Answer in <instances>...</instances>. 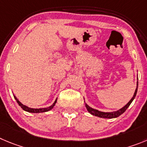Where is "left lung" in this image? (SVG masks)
Returning a JSON list of instances; mask_svg holds the SVG:
<instances>
[{
	"label": "left lung",
	"mask_w": 147,
	"mask_h": 147,
	"mask_svg": "<svg viewBox=\"0 0 147 147\" xmlns=\"http://www.w3.org/2000/svg\"><path fill=\"white\" fill-rule=\"evenodd\" d=\"M137 90H138V81H137V87H136V88L135 93H134V96L132 97V98L130 100L129 102L127 103L125 106H124L123 108H121V109H119V110L115 111V112H101V111H98V110H97V109H93V108L90 107H89L88 105L86 104V103L85 104V105H86L87 110L88 111L89 113H90L91 115H95V116H97V117H102V118H109V119L115 118V117H119L120 115H121L122 114L124 113V112H125L126 109L128 108V107L130 106V105H131V103H132V101H134V98H135L136 95V93H137Z\"/></svg>",
	"instance_id": "8db88e82"
}]
</instances>
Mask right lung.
<instances>
[{"label":"right lung","instance_id":"1","mask_svg":"<svg viewBox=\"0 0 147 147\" xmlns=\"http://www.w3.org/2000/svg\"><path fill=\"white\" fill-rule=\"evenodd\" d=\"M14 96V98L16 99V102L18 103V105H20V107H21L22 108V109H24V111H26V112H31V113H40V112H48V111L51 110V109H52L53 108V107L55 106V105H56V103H57V98L56 100H55L54 103H53V105H51V106L49 107H46V108H40V109H34V108H30V107H28L25 106V105H22L21 102H20L19 100L17 99V98H16L15 96Z\"/></svg>","mask_w":147,"mask_h":147}]
</instances>
